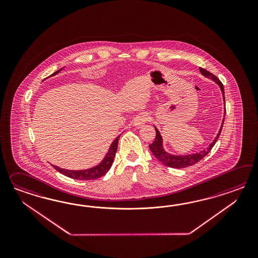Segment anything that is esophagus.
Returning a JSON list of instances; mask_svg holds the SVG:
<instances>
[{"instance_id": "34e87169", "label": "esophagus", "mask_w": 258, "mask_h": 258, "mask_svg": "<svg viewBox=\"0 0 258 258\" xmlns=\"http://www.w3.org/2000/svg\"><path fill=\"white\" fill-rule=\"evenodd\" d=\"M149 116L148 113L146 112H142L137 117L134 119L133 125H135L136 127H140L142 125H145L148 121H149Z\"/></svg>"}]
</instances>
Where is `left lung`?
Segmentation results:
<instances>
[{"label": "left lung", "instance_id": "obj_1", "mask_svg": "<svg viewBox=\"0 0 258 258\" xmlns=\"http://www.w3.org/2000/svg\"><path fill=\"white\" fill-rule=\"evenodd\" d=\"M201 73L203 74V76H205L206 78H211L213 79L219 87H220V90L223 94V100L225 103V95H224V88H223V84L221 83V81L219 80V78H217L215 75H213L212 73H210L209 71L205 70L203 68H200ZM226 112V111H225ZM224 124V119L222 121V125L221 127L219 130V133L216 137V139L213 141V143L210 144V146L207 148V149H203V151L201 152H198L195 154H191V155H183V156H175V155H171V154H168L167 152H165L163 148V139H162V136L159 133V131L155 127V131H156V136H155V140L153 141V143H151L149 145V149L151 150V152L153 153V155L156 157L157 159L164 165H167L169 167H173V168H184V167H187L190 165H193V164H197L198 162H200L201 160H203L204 157L206 156L212 148L215 146L216 142L219 139V135L221 133V130H222V126Z\"/></svg>", "mask_w": 258, "mask_h": 258}]
</instances>
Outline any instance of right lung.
Returning a JSON list of instances; mask_svg holds the SVG:
<instances>
[{"mask_svg":"<svg viewBox=\"0 0 258 258\" xmlns=\"http://www.w3.org/2000/svg\"><path fill=\"white\" fill-rule=\"evenodd\" d=\"M59 71H61V69L55 72L52 76H55ZM119 138H120V135L118 136L115 140L112 142V144L109 147V152L107 153V155L102 161L101 164H98L97 166H94L93 168L86 169V170H66V169L59 168L58 166H55V165H53V166H54L55 170L60 172L61 174L69 177V178L75 179V180H95L97 178H100L102 176H104L107 172L109 171V168L112 164V162H113L114 157H115L116 150H117Z\"/></svg>","mask_w":258,"mask_h":258,"instance_id":"right-lung-1","label":"right lung"}]
</instances>
